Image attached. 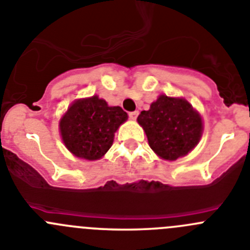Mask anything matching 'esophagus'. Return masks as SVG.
Segmentation results:
<instances>
[{"mask_svg":"<svg viewBox=\"0 0 250 250\" xmlns=\"http://www.w3.org/2000/svg\"><path fill=\"white\" fill-rule=\"evenodd\" d=\"M138 114H139L138 111H133V112H129V113H128V116H129L130 120H136V118L138 117Z\"/></svg>","mask_w":250,"mask_h":250,"instance_id":"obj_1","label":"esophagus"}]
</instances>
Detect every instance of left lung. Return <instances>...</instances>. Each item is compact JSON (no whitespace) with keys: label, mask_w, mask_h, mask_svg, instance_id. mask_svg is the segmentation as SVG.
<instances>
[{"label":"left lung","mask_w":250,"mask_h":250,"mask_svg":"<svg viewBox=\"0 0 250 250\" xmlns=\"http://www.w3.org/2000/svg\"><path fill=\"white\" fill-rule=\"evenodd\" d=\"M149 146L165 160H176L192 150L202 136V118L185 99L160 95L137 118Z\"/></svg>","instance_id":"1"}]
</instances>
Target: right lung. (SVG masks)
Instances as JSON below:
<instances>
[{
  "label": "right lung",
  "mask_w": 250,
  "mask_h": 250,
  "mask_svg": "<svg viewBox=\"0 0 250 250\" xmlns=\"http://www.w3.org/2000/svg\"><path fill=\"white\" fill-rule=\"evenodd\" d=\"M127 118L120 106H108L99 96L76 100L60 120V134L75 157L97 160L111 148L114 133Z\"/></svg>",
  "instance_id": "add662e5"
}]
</instances>
